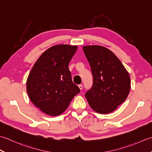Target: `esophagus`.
Instances as JSON below:
<instances>
[{
  "label": "esophagus",
  "instance_id": "1",
  "mask_svg": "<svg viewBox=\"0 0 152 152\" xmlns=\"http://www.w3.org/2000/svg\"><path fill=\"white\" fill-rule=\"evenodd\" d=\"M78 86H79V89L80 90V91H81V90H83V85H79Z\"/></svg>",
  "mask_w": 152,
  "mask_h": 152
}]
</instances>
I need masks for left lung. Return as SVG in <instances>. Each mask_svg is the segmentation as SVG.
<instances>
[{
  "label": "left lung",
  "instance_id": "obj_1",
  "mask_svg": "<svg viewBox=\"0 0 152 152\" xmlns=\"http://www.w3.org/2000/svg\"><path fill=\"white\" fill-rule=\"evenodd\" d=\"M83 49L93 76V85L85 97L96 112L110 113L128 96L131 88L129 74L119 58L104 46L89 45Z\"/></svg>",
  "mask_w": 152,
  "mask_h": 152
}]
</instances>
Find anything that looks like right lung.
I'll use <instances>...</instances> for the list:
<instances>
[{"label": "right lung", "instance_id": "right-lung-1", "mask_svg": "<svg viewBox=\"0 0 152 152\" xmlns=\"http://www.w3.org/2000/svg\"><path fill=\"white\" fill-rule=\"evenodd\" d=\"M77 46L58 45L41 54L27 79V92L31 101L42 112L57 116L66 110L80 92L72 81L68 66Z\"/></svg>", "mask_w": 152, "mask_h": 152}]
</instances>
